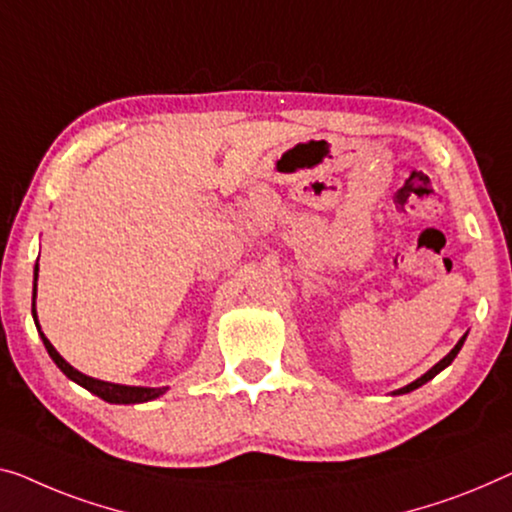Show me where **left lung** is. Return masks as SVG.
<instances>
[{
    "label": "left lung",
    "mask_w": 512,
    "mask_h": 512,
    "mask_svg": "<svg viewBox=\"0 0 512 512\" xmlns=\"http://www.w3.org/2000/svg\"><path fill=\"white\" fill-rule=\"evenodd\" d=\"M464 338H467V335H462V338H460V342H457V345H455V347L451 349V354H448V356H444V358H441V361H439L437 365H434V368H432V370H427V372H425V375H423L421 379L411 381V384H409V386H404V388H400V391H398V395H400V393H409V391H414V388H418V386H423V384H425V381H430L432 377H437L441 370H444V368H448V365H451V363H453V358L457 356V352H460V349H462V345H464Z\"/></svg>",
    "instance_id": "8db88e82"
}]
</instances>
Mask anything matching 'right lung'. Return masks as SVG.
I'll list each match as a JSON object with an SVG mask.
<instances>
[{"instance_id": "obj_1", "label": "right lung", "mask_w": 512, "mask_h": 512, "mask_svg": "<svg viewBox=\"0 0 512 512\" xmlns=\"http://www.w3.org/2000/svg\"><path fill=\"white\" fill-rule=\"evenodd\" d=\"M36 276H38V262H36ZM34 276V280H36ZM34 296H36V285H34ZM32 315L36 317V310H34V303H32ZM38 326V322H36ZM43 338V345L45 349H48V354L52 361L57 363V368L64 372V375L68 379H73L75 384L85 386L89 393L98 395V398L105 400V402H114V404H135V402H149L158 398L160 393H163V388H142V386H119V384H110V381H101V379H94V377H87L82 375V372H78L73 368V365H68L64 358H61L57 354V349L50 345V340L45 338V335L41 333Z\"/></svg>"}]
</instances>
